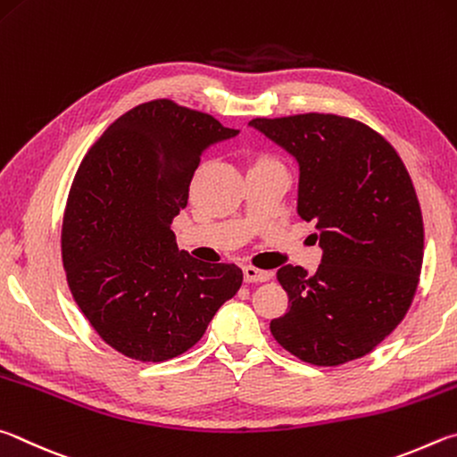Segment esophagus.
Returning <instances> with one entry per match:
<instances>
[{"label": "esophagus", "instance_id": "34e87169", "mask_svg": "<svg viewBox=\"0 0 457 457\" xmlns=\"http://www.w3.org/2000/svg\"><path fill=\"white\" fill-rule=\"evenodd\" d=\"M243 273H245V281L246 283H265V281H269V278H270L269 270H262V269L251 267V265H246L243 269Z\"/></svg>", "mask_w": 457, "mask_h": 457}]
</instances>
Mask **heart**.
Returning <instances> with one entry per match:
<instances>
[{"mask_svg":"<svg viewBox=\"0 0 457 457\" xmlns=\"http://www.w3.org/2000/svg\"><path fill=\"white\" fill-rule=\"evenodd\" d=\"M267 160H273V158H267V156H262V158L259 160V162H267Z\"/></svg>","mask_w":457,"mask_h":457,"instance_id":"b5f03b06","label":"heart"}]
</instances>
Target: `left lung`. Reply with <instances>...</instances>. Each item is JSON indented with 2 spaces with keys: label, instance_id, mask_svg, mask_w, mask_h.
<instances>
[{
  "label": "left lung",
  "instance_id": "1",
  "mask_svg": "<svg viewBox=\"0 0 457 457\" xmlns=\"http://www.w3.org/2000/svg\"><path fill=\"white\" fill-rule=\"evenodd\" d=\"M249 124L297 158V212L315 222L323 249L315 275L277 270L289 309L270 333L317 367L363 357L403 321L420 283L423 219L410 172L379 132L353 118L309 112Z\"/></svg>",
  "mask_w": 457,
  "mask_h": 457
}]
</instances>
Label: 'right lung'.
I'll return each mask as SVG.
<instances>
[{"label": "right lung", "instance_id": "1", "mask_svg": "<svg viewBox=\"0 0 457 457\" xmlns=\"http://www.w3.org/2000/svg\"><path fill=\"white\" fill-rule=\"evenodd\" d=\"M233 136L206 112L152 100L114 120L79 162L62 222L63 270L118 353L142 363L182 355L241 289V269L179 253L170 230L203 152Z\"/></svg>", "mask_w": 457, "mask_h": 457}]
</instances>
